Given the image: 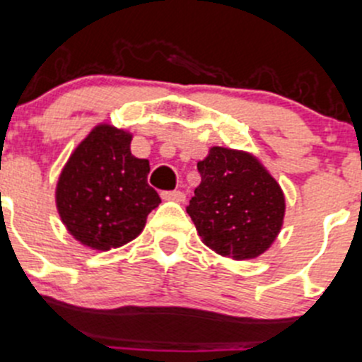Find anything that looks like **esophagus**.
<instances>
[{"label":"esophagus","instance_id":"obj_1","mask_svg":"<svg viewBox=\"0 0 362 362\" xmlns=\"http://www.w3.org/2000/svg\"><path fill=\"white\" fill-rule=\"evenodd\" d=\"M160 197H162V200H168V202H184L185 200V194L182 191H162Z\"/></svg>","mask_w":362,"mask_h":362}]
</instances>
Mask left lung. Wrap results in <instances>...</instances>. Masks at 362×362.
<instances>
[{
    "instance_id": "left-lung-1",
    "label": "left lung",
    "mask_w": 362,
    "mask_h": 362,
    "mask_svg": "<svg viewBox=\"0 0 362 362\" xmlns=\"http://www.w3.org/2000/svg\"><path fill=\"white\" fill-rule=\"evenodd\" d=\"M202 182L187 205L202 241L223 257L255 259L282 228L286 200L264 165L246 151L214 146L198 162Z\"/></svg>"
}]
</instances>
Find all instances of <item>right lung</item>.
Returning <instances> with one entry per match:
<instances>
[{"label": "right lung", "mask_w": 362, "mask_h": 362, "mask_svg": "<svg viewBox=\"0 0 362 362\" xmlns=\"http://www.w3.org/2000/svg\"><path fill=\"white\" fill-rule=\"evenodd\" d=\"M132 135L98 124L73 151L57 184V209L76 241L107 252L143 232L158 204L150 162L130 151Z\"/></svg>", "instance_id": "obj_1"}]
</instances>
